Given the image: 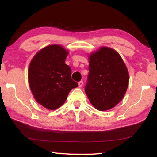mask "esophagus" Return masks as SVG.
Returning a JSON list of instances; mask_svg holds the SVG:
<instances>
[{
  "instance_id": "34e87169",
  "label": "esophagus",
  "mask_w": 157,
  "mask_h": 157,
  "mask_svg": "<svg viewBox=\"0 0 157 157\" xmlns=\"http://www.w3.org/2000/svg\"><path fill=\"white\" fill-rule=\"evenodd\" d=\"M78 84H79V87H82V86H83V81L81 80L80 82H78Z\"/></svg>"
}]
</instances>
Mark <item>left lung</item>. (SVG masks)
Listing matches in <instances>:
<instances>
[{
  "mask_svg": "<svg viewBox=\"0 0 157 157\" xmlns=\"http://www.w3.org/2000/svg\"><path fill=\"white\" fill-rule=\"evenodd\" d=\"M85 92L91 105L100 111L115 107L123 99L129 84V73L121 55L108 47L90 55Z\"/></svg>",
  "mask_w": 157,
  "mask_h": 157,
  "instance_id": "obj_1",
  "label": "left lung"
}]
</instances>
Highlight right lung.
Returning a JSON list of instances; mask_svg holds the SVG:
<instances>
[{"instance_id":"1","label":"right lung","mask_w":157,"mask_h":157,"mask_svg":"<svg viewBox=\"0 0 157 157\" xmlns=\"http://www.w3.org/2000/svg\"><path fill=\"white\" fill-rule=\"evenodd\" d=\"M68 51L59 45L44 48L33 58L28 82L36 101L50 110L60 107L71 89L78 84L71 79V68L65 63Z\"/></svg>"}]
</instances>
